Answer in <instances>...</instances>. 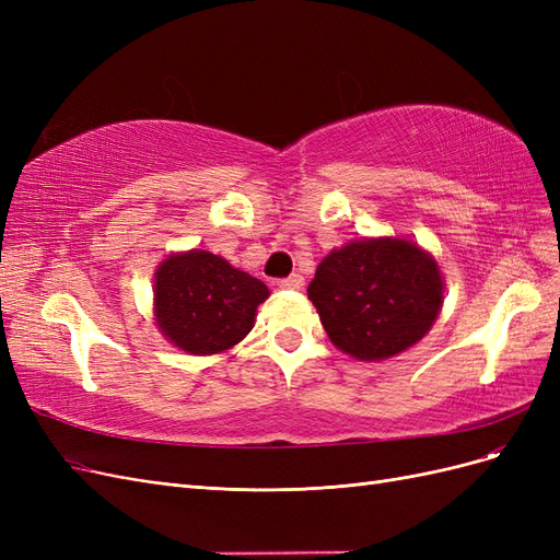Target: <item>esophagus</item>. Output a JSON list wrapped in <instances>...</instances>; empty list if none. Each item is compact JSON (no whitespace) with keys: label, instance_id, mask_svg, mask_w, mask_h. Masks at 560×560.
Returning <instances> with one entry per match:
<instances>
[{"label":"esophagus","instance_id":"34e87169","mask_svg":"<svg viewBox=\"0 0 560 560\" xmlns=\"http://www.w3.org/2000/svg\"><path fill=\"white\" fill-rule=\"evenodd\" d=\"M278 287H280V290H301V287H303V278H301L299 273H292L290 278L278 280Z\"/></svg>","mask_w":560,"mask_h":560}]
</instances>
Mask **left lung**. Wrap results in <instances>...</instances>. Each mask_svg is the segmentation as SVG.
Masks as SVG:
<instances>
[{"label": "left lung", "mask_w": 560, "mask_h": 560, "mask_svg": "<svg viewBox=\"0 0 560 560\" xmlns=\"http://www.w3.org/2000/svg\"><path fill=\"white\" fill-rule=\"evenodd\" d=\"M308 299L338 350L378 362L430 331L444 303V280L418 243L362 238L322 259Z\"/></svg>", "instance_id": "1"}]
</instances>
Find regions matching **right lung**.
<instances>
[{"label":"right lung","mask_w":560,"mask_h":560,"mask_svg":"<svg viewBox=\"0 0 560 560\" xmlns=\"http://www.w3.org/2000/svg\"><path fill=\"white\" fill-rule=\"evenodd\" d=\"M268 287L206 249L171 254L154 276L163 336L189 354H217L252 331Z\"/></svg>","instance_id":"obj_1"}]
</instances>
